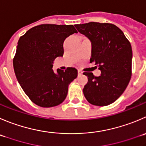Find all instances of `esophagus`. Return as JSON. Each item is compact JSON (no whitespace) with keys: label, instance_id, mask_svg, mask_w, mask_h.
Returning <instances> with one entry per match:
<instances>
[{"label":"esophagus","instance_id":"obj_1","mask_svg":"<svg viewBox=\"0 0 146 146\" xmlns=\"http://www.w3.org/2000/svg\"><path fill=\"white\" fill-rule=\"evenodd\" d=\"M78 74H79V75H81V74H83V72H82L81 70H79L78 71Z\"/></svg>","mask_w":146,"mask_h":146}]
</instances>
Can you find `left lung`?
Returning a JSON list of instances; mask_svg holds the SVG:
<instances>
[{"instance_id":"8db88e82","label":"left lung","mask_w":146,"mask_h":146,"mask_svg":"<svg viewBox=\"0 0 146 146\" xmlns=\"http://www.w3.org/2000/svg\"><path fill=\"white\" fill-rule=\"evenodd\" d=\"M75 27L91 43L90 62H94L101 72L98 77L92 73H83L88 77L87 84L83 89L84 96L94 106L111 104L123 94L131 80V43L113 24L90 22Z\"/></svg>"}]
</instances>
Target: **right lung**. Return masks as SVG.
<instances>
[{"mask_svg":"<svg viewBox=\"0 0 146 146\" xmlns=\"http://www.w3.org/2000/svg\"><path fill=\"white\" fill-rule=\"evenodd\" d=\"M73 25L43 24L28 30L20 38L13 59L15 76L25 94L43 108L64 101L68 86L78 76L75 68L53 71L54 60L63 56V42L77 33Z\"/></svg>","mask_w":146,"mask_h":146,"instance_id":"1","label":"right lung"}]
</instances>
